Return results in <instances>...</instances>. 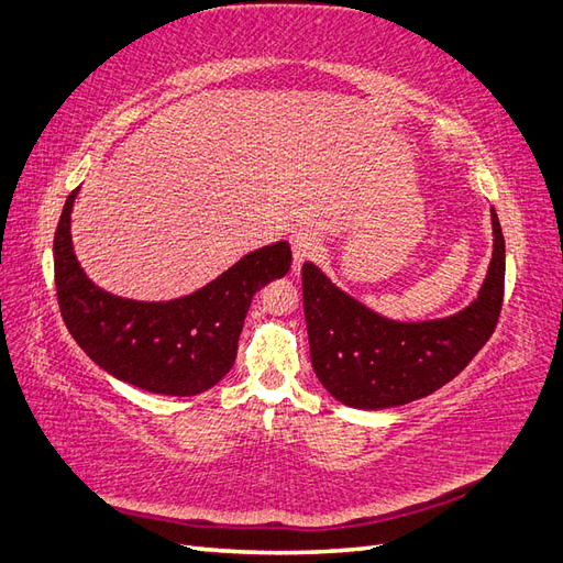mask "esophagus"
Listing matches in <instances>:
<instances>
[{"label": "esophagus", "mask_w": 563, "mask_h": 563, "mask_svg": "<svg viewBox=\"0 0 563 563\" xmlns=\"http://www.w3.org/2000/svg\"><path fill=\"white\" fill-rule=\"evenodd\" d=\"M320 241L313 231H296L291 235V250H294V267H301L308 257L318 253Z\"/></svg>", "instance_id": "obj_1"}]
</instances>
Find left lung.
<instances>
[{
	"instance_id": "1",
	"label": "left lung",
	"mask_w": 563,
	"mask_h": 563,
	"mask_svg": "<svg viewBox=\"0 0 563 563\" xmlns=\"http://www.w3.org/2000/svg\"><path fill=\"white\" fill-rule=\"evenodd\" d=\"M494 253L477 298L457 313L402 322L371 310L306 262L303 313L310 361L334 399L356 409L415 402L439 390L489 342L504 303L506 243L492 207Z\"/></svg>"
}]
</instances>
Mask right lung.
<instances>
[{
  "mask_svg": "<svg viewBox=\"0 0 563 563\" xmlns=\"http://www.w3.org/2000/svg\"><path fill=\"white\" fill-rule=\"evenodd\" d=\"M74 190L55 231V286L69 334L86 356L146 393L192 397L231 371L253 296L291 267L286 241L243 255L214 282L173 301H132L96 286L71 245Z\"/></svg>",
  "mask_w": 563,
  "mask_h": 563,
  "instance_id": "add662e5",
  "label": "right lung"
}]
</instances>
